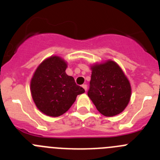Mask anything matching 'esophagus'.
Segmentation results:
<instances>
[{
	"instance_id": "1",
	"label": "esophagus",
	"mask_w": 160,
	"mask_h": 160,
	"mask_svg": "<svg viewBox=\"0 0 160 160\" xmlns=\"http://www.w3.org/2000/svg\"><path fill=\"white\" fill-rule=\"evenodd\" d=\"M82 87H83V88L84 89L85 91H87V89H88L87 84H83V85H82Z\"/></svg>"
}]
</instances>
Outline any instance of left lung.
<instances>
[{
  "mask_svg": "<svg viewBox=\"0 0 160 160\" xmlns=\"http://www.w3.org/2000/svg\"><path fill=\"white\" fill-rule=\"evenodd\" d=\"M92 77L88 95L101 114L112 117L127 107L131 97L129 80L116 62L107 61L91 67Z\"/></svg>",
  "mask_w": 160,
  "mask_h": 160,
  "instance_id": "8db88e82",
  "label": "left lung"
}]
</instances>
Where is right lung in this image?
I'll use <instances>...</instances> for the list:
<instances>
[{
    "label": "right lung",
    "instance_id": "right-lung-1",
    "mask_svg": "<svg viewBox=\"0 0 160 160\" xmlns=\"http://www.w3.org/2000/svg\"><path fill=\"white\" fill-rule=\"evenodd\" d=\"M67 64L58 56L44 60L31 80L32 98L38 110L46 115L58 117L68 111L77 96L84 89L65 72Z\"/></svg>",
    "mask_w": 160,
    "mask_h": 160
}]
</instances>
